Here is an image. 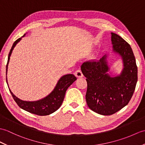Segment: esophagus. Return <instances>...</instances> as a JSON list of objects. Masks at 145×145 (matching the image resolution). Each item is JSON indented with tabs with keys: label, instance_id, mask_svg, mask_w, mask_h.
<instances>
[{
	"label": "esophagus",
	"instance_id": "obj_1",
	"mask_svg": "<svg viewBox=\"0 0 145 145\" xmlns=\"http://www.w3.org/2000/svg\"><path fill=\"white\" fill-rule=\"evenodd\" d=\"M75 75L77 77V78H82V77L83 76L82 70H81L80 69H78L76 70L75 72Z\"/></svg>",
	"mask_w": 145,
	"mask_h": 145
}]
</instances>
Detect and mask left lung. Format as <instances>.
<instances>
[{
    "label": "left lung",
    "mask_w": 145,
    "mask_h": 145,
    "mask_svg": "<svg viewBox=\"0 0 145 145\" xmlns=\"http://www.w3.org/2000/svg\"><path fill=\"white\" fill-rule=\"evenodd\" d=\"M112 51L122 60L123 69L118 75L108 73L107 54L97 61L84 62L81 66L86 78V101L89 108L103 116L117 112L127 105L137 85V66L130 44L116 33H111Z\"/></svg>",
    "instance_id": "left-lung-1"
}]
</instances>
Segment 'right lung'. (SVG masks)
<instances>
[{
  "mask_svg": "<svg viewBox=\"0 0 145 145\" xmlns=\"http://www.w3.org/2000/svg\"><path fill=\"white\" fill-rule=\"evenodd\" d=\"M25 36V35H23L22 38L16 40L14 43L13 44L12 48L10 50L8 57L7 64L6 66V81L7 85L8 82L7 78V73L8 64L9 63L10 57L13 49H14L16 44L20 42V40ZM76 80V76H74L73 74H67V75L62 76L57 82L54 89H53L52 91L49 95L41 99L35 101H26L20 99L13 95L11 90L10 89L9 87H8L13 99L15 100V101L18 104V106L20 108L27 111V112L36 114V115L47 116L54 112L61 106L63 99L65 97V95L67 88Z\"/></svg>",
  "mask_w": 145,
  "mask_h": 145,
  "instance_id": "1",
  "label": "right lung"
}]
</instances>
